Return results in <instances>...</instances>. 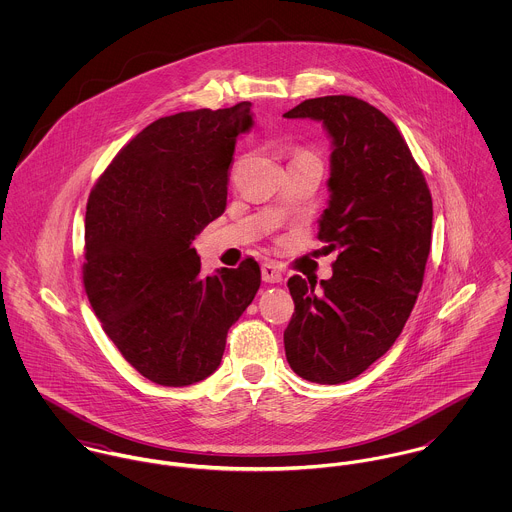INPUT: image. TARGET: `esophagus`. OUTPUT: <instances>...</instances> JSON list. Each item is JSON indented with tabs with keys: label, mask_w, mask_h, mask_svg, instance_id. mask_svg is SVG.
<instances>
[{
	"label": "esophagus",
	"mask_w": 512,
	"mask_h": 512,
	"mask_svg": "<svg viewBox=\"0 0 512 512\" xmlns=\"http://www.w3.org/2000/svg\"><path fill=\"white\" fill-rule=\"evenodd\" d=\"M262 280L266 284H280L284 280L282 270L274 262H266V264H262Z\"/></svg>",
	"instance_id": "obj_1"
}]
</instances>
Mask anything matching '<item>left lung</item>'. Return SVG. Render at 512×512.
<instances>
[{"instance_id":"obj_1","label":"left lung","mask_w":512,"mask_h":512,"mask_svg":"<svg viewBox=\"0 0 512 512\" xmlns=\"http://www.w3.org/2000/svg\"><path fill=\"white\" fill-rule=\"evenodd\" d=\"M284 116L319 120L333 140L331 201L317 236L339 252L321 288L288 280L286 357L309 382L341 384L394 345L414 309L432 246V195L394 122L365 100L309 98Z\"/></svg>"}]
</instances>
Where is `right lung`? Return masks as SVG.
Listing matches in <instances>:
<instances>
[{"mask_svg":"<svg viewBox=\"0 0 512 512\" xmlns=\"http://www.w3.org/2000/svg\"><path fill=\"white\" fill-rule=\"evenodd\" d=\"M250 102L159 118L118 151L86 203L82 282L102 329L147 380L187 386L220 365L226 333L260 288V266L201 274L191 246L226 207Z\"/></svg>","mask_w":512,"mask_h":512,"instance_id":"1","label":"right lung"}]
</instances>
